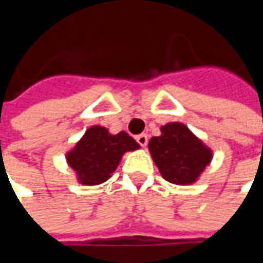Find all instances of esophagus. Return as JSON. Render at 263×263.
Masks as SVG:
<instances>
[{"instance_id": "esophagus-1", "label": "esophagus", "mask_w": 263, "mask_h": 263, "mask_svg": "<svg viewBox=\"0 0 263 263\" xmlns=\"http://www.w3.org/2000/svg\"><path fill=\"white\" fill-rule=\"evenodd\" d=\"M137 143L140 145V146H146L147 145V135H145V133H142V135H139V136L136 137Z\"/></svg>"}]
</instances>
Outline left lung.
<instances>
[{
	"instance_id": "8db88e82",
	"label": "left lung",
	"mask_w": 263,
	"mask_h": 263,
	"mask_svg": "<svg viewBox=\"0 0 263 263\" xmlns=\"http://www.w3.org/2000/svg\"><path fill=\"white\" fill-rule=\"evenodd\" d=\"M147 149L161 176L178 186L196 183L214 158L212 149L178 121L161 126V135L149 140Z\"/></svg>"
}]
</instances>
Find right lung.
Masks as SVG:
<instances>
[{
  "mask_svg": "<svg viewBox=\"0 0 263 263\" xmlns=\"http://www.w3.org/2000/svg\"><path fill=\"white\" fill-rule=\"evenodd\" d=\"M136 149H140V145L126 132L112 135L106 127L90 126L67 152L66 161L74 171L77 183L98 186L112 176L126 152Z\"/></svg>",
  "mask_w": 263,
  "mask_h": 263,
  "instance_id": "right-lung-1",
  "label": "right lung"
}]
</instances>
